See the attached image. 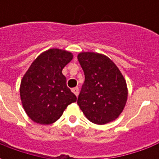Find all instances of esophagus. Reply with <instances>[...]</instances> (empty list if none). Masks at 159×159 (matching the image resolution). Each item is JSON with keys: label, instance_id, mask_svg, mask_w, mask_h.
<instances>
[{"label": "esophagus", "instance_id": "esophagus-1", "mask_svg": "<svg viewBox=\"0 0 159 159\" xmlns=\"http://www.w3.org/2000/svg\"><path fill=\"white\" fill-rule=\"evenodd\" d=\"M72 92L75 93V95L77 97V96H78V94H79V89H78L77 87H76V88L72 89Z\"/></svg>", "mask_w": 159, "mask_h": 159}]
</instances>
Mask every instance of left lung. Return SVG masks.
<instances>
[{
	"instance_id": "1",
	"label": "left lung",
	"mask_w": 159,
	"mask_h": 159,
	"mask_svg": "<svg viewBox=\"0 0 159 159\" xmlns=\"http://www.w3.org/2000/svg\"><path fill=\"white\" fill-rule=\"evenodd\" d=\"M77 59L85 76L77 100L80 109L95 124H106L117 118L128 97L126 81L117 66L97 52H80Z\"/></svg>"
}]
</instances>
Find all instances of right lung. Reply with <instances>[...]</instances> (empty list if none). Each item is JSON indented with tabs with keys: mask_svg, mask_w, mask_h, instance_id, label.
<instances>
[{
	"mask_svg": "<svg viewBox=\"0 0 159 159\" xmlns=\"http://www.w3.org/2000/svg\"><path fill=\"white\" fill-rule=\"evenodd\" d=\"M72 59L68 51L48 49L33 61L23 76L20 98L26 114L35 123H54L70 104L76 101L62 74L63 68Z\"/></svg>",
	"mask_w": 159,
	"mask_h": 159,
	"instance_id": "add662e5",
	"label": "right lung"
}]
</instances>
